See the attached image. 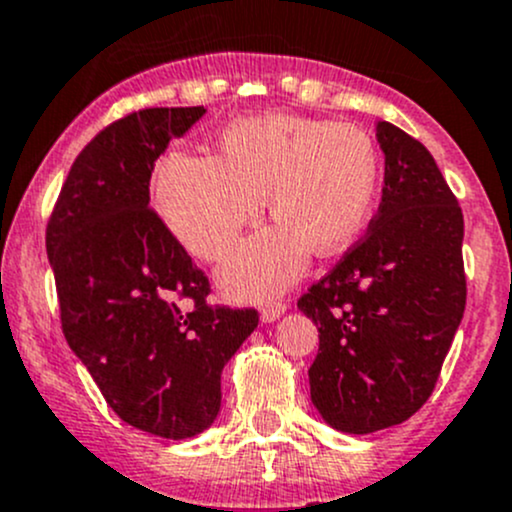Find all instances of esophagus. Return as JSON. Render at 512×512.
Wrapping results in <instances>:
<instances>
[{
	"instance_id": "obj_1",
	"label": "esophagus",
	"mask_w": 512,
	"mask_h": 512,
	"mask_svg": "<svg viewBox=\"0 0 512 512\" xmlns=\"http://www.w3.org/2000/svg\"><path fill=\"white\" fill-rule=\"evenodd\" d=\"M284 311H287V304H282V301H272V304L262 306L260 319L265 321V324H274V321H277Z\"/></svg>"
}]
</instances>
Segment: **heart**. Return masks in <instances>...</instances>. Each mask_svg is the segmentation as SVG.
Listing matches in <instances>:
<instances>
[{
	"label": "heart",
	"instance_id": "b5f03b06",
	"mask_svg": "<svg viewBox=\"0 0 512 512\" xmlns=\"http://www.w3.org/2000/svg\"><path fill=\"white\" fill-rule=\"evenodd\" d=\"M157 208L184 250L215 262L270 203L277 223L220 267L235 299L282 292L304 274L311 245L346 250L373 215L380 154L365 129L299 115L247 117L220 134V157L171 152L157 169Z\"/></svg>",
	"mask_w": 512,
	"mask_h": 512
}]
</instances>
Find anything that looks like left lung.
<instances>
[{
  "mask_svg": "<svg viewBox=\"0 0 512 512\" xmlns=\"http://www.w3.org/2000/svg\"><path fill=\"white\" fill-rule=\"evenodd\" d=\"M385 186L365 238L299 309L319 328L311 402L326 424L373 434L432 395L466 309L464 213L422 142L375 122Z\"/></svg>",
  "mask_w": 512,
  "mask_h": 512,
  "instance_id": "left-lung-1",
  "label": "left lung"
}]
</instances>
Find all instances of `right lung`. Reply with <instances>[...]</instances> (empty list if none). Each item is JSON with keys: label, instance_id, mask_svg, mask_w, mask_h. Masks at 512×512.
<instances>
[{"label": "right lung", "instance_id": "obj_1", "mask_svg": "<svg viewBox=\"0 0 512 512\" xmlns=\"http://www.w3.org/2000/svg\"><path fill=\"white\" fill-rule=\"evenodd\" d=\"M203 115L152 107L102 129L46 228L68 346L122 422L164 439L211 427L220 373L260 321L206 304V274L149 208L154 161Z\"/></svg>", "mask_w": 512, "mask_h": 512}]
</instances>
